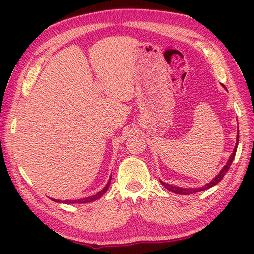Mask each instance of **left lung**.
I'll use <instances>...</instances> for the list:
<instances>
[{
    "mask_svg": "<svg viewBox=\"0 0 254 254\" xmlns=\"http://www.w3.org/2000/svg\"><path fill=\"white\" fill-rule=\"evenodd\" d=\"M238 141H239V131H238V135H237V145H236V147H235V149H234L233 154L230 155V157H229V160L227 161V164H226V166L222 169V171H220L219 174L217 175V177H215V179L210 181L209 183H207V185L205 186L204 188H199V189H198V188H197V189H185V188H179V187H175V186L167 185V183H165V182H163V181H160L161 185H163V186L167 189V190H169L170 192H174V193H176V194H181V195H188V194H194V193H196V192L205 190V189H208V188L214 187L215 185H217L218 182H220V180H222L223 178H224V176L226 175V172H227V171L229 170V167L231 166V163H233V160H234L235 156H236L237 146H238Z\"/></svg>",
    "mask_w": 254,
    "mask_h": 254,
    "instance_id": "obj_1",
    "label": "left lung"
}]
</instances>
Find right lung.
<instances>
[{"label": "right lung", "instance_id": "obj_1", "mask_svg": "<svg viewBox=\"0 0 254 254\" xmlns=\"http://www.w3.org/2000/svg\"><path fill=\"white\" fill-rule=\"evenodd\" d=\"M109 186H110V180H109V182L107 183V186H106L104 189H102V190H101L100 192L97 193L96 195L89 196V197H86V198H79V199H75V201H64V203H67V204H72V203H79V204H82V203H88V202H93V201H96V199H98V198H100L102 195H104V194L107 192L108 188H109ZM53 201H56V202H60V201H59V199H53Z\"/></svg>", "mask_w": 254, "mask_h": 254}]
</instances>
